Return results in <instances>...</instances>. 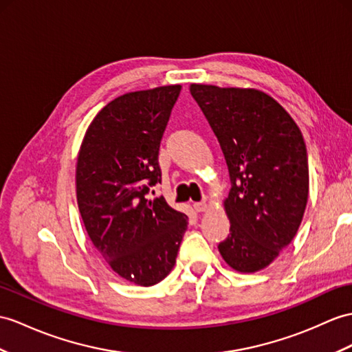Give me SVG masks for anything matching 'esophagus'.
<instances>
[{
    "label": "esophagus",
    "mask_w": 352,
    "mask_h": 352,
    "mask_svg": "<svg viewBox=\"0 0 352 352\" xmlns=\"http://www.w3.org/2000/svg\"><path fill=\"white\" fill-rule=\"evenodd\" d=\"M192 208L195 212H204L208 209V204H206V201H197L192 204Z\"/></svg>",
    "instance_id": "esophagus-1"
}]
</instances>
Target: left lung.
<instances>
[{
	"label": "left lung",
	"mask_w": 352,
	"mask_h": 352,
	"mask_svg": "<svg viewBox=\"0 0 352 352\" xmlns=\"http://www.w3.org/2000/svg\"><path fill=\"white\" fill-rule=\"evenodd\" d=\"M224 153L231 188L230 234L218 245L237 272L261 270L293 241L307 203L309 166L302 131L285 109L255 89L191 85Z\"/></svg>",
	"instance_id": "left-lung-1"
}]
</instances>
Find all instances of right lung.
Segmentation results:
<instances>
[{"mask_svg": "<svg viewBox=\"0 0 352 352\" xmlns=\"http://www.w3.org/2000/svg\"><path fill=\"white\" fill-rule=\"evenodd\" d=\"M181 85L130 92L94 118L77 157V203L89 239L111 270L151 287L173 269L188 226L164 197L160 144Z\"/></svg>", "mask_w": 352, "mask_h": 352, "instance_id": "add662e5", "label": "right lung"}]
</instances>
